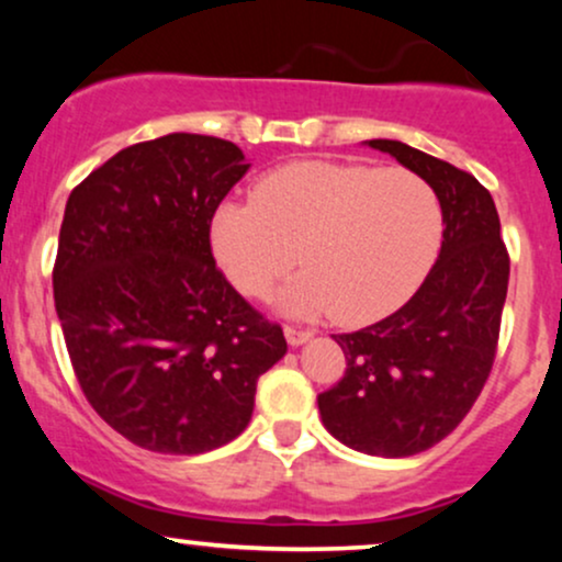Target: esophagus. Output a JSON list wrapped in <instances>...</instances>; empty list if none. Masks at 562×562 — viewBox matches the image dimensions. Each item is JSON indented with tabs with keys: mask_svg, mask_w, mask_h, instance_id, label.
I'll list each match as a JSON object with an SVG mask.
<instances>
[{
	"mask_svg": "<svg viewBox=\"0 0 562 562\" xmlns=\"http://www.w3.org/2000/svg\"><path fill=\"white\" fill-rule=\"evenodd\" d=\"M312 330H303V327H295V325H285V338H288V344L290 346H301V344H306L308 338H312Z\"/></svg>",
	"mask_w": 562,
	"mask_h": 562,
	"instance_id": "esophagus-1",
	"label": "esophagus"
}]
</instances>
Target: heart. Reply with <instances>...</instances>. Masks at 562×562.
I'll use <instances>...</instances> for the list:
<instances>
[{
    "mask_svg": "<svg viewBox=\"0 0 562 562\" xmlns=\"http://www.w3.org/2000/svg\"><path fill=\"white\" fill-rule=\"evenodd\" d=\"M443 235L436 190L406 169L308 160L277 169L254 203H224L211 248L232 285L261 299L299 254L306 272L282 293L288 312L364 325L396 312L434 267Z\"/></svg>",
    "mask_w": 562,
    "mask_h": 562,
    "instance_id": "1",
    "label": "heart"
}]
</instances>
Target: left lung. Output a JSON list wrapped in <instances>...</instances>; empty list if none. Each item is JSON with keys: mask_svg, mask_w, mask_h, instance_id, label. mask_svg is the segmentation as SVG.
<instances>
[{"mask_svg": "<svg viewBox=\"0 0 562 562\" xmlns=\"http://www.w3.org/2000/svg\"><path fill=\"white\" fill-rule=\"evenodd\" d=\"M436 190L438 259L391 317L333 335L346 372L317 396L325 428L346 447L412 457L457 428L492 375L507 299L509 254L499 214L473 173L396 139H370Z\"/></svg>", "mask_w": 562, "mask_h": 562, "instance_id": "1", "label": "left lung"}]
</instances>
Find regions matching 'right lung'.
<instances>
[{
    "instance_id": "1",
    "label": "right lung",
    "mask_w": 562,
    "mask_h": 562,
    "mask_svg": "<svg viewBox=\"0 0 562 562\" xmlns=\"http://www.w3.org/2000/svg\"><path fill=\"white\" fill-rule=\"evenodd\" d=\"M245 171L232 142L177 132L115 153L66 203L53 288L70 364L97 415L139 449L224 447L288 351L211 250L218 203Z\"/></svg>"
}]
</instances>
